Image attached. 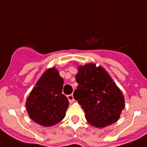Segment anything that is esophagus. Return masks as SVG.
<instances>
[{
  "label": "esophagus",
  "instance_id": "obj_1",
  "mask_svg": "<svg viewBox=\"0 0 147 147\" xmlns=\"http://www.w3.org/2000/svg\"><path fill=\"white\" fill-rule=\"evenodd\" d=\"M67 98H68V99H69V101L70 103H73L74 101H75V99H74V97H73V95L72 94H70V95H69V96H67Z\"/></svg>",
  "mask_w": 147,
  "mask_h": 147
}]
</instances>
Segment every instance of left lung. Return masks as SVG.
Listing matches in <instances>:
<instances>
[{"mask_svg": "<svg viewBox=\"0 0 147 147\" xmlns=\"http://www.w3.org/2000/svg\"><path fill=\"white\" fill-rule=\"evenodd\" d=\"M77 89L73 96L84 111L91 125L104 128L118 121L125 108V98L108 72L90 63L78 67Z\"/></svg>", "mask_w": 147, "mask_h": 147, "instance_id": "1", "label": "left lung"}]
</instances>
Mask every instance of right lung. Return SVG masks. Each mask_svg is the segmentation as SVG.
I'll use <instances>...</instances> for the list:
<instances>
[{
    "label": "right lung",
    "mask_w": 147,
    "mask_h": 147,
    "mask_svg": "<svg viewBox=\"0 0 147 147\" xmlns=\"http://www.w3.org/2000/svg\"><path fill=\"white\" fill-rule=\"evenodd\" d=\"M35 85L25 104L30 117L44 127L62 121L69 103L62 93L63 78L58 70L55 67L47 69Z\"/></svg>",
    "instance_id": "right-lung-1"
}]
</instances>
